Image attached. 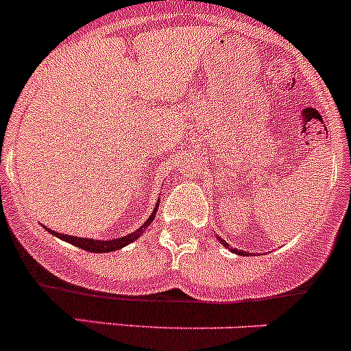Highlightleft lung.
I'll list each match as a JSON object with an SVG mask.
<instances>
[{"label": "left lung", "instance_id": "8db88e82", "mask_svg": "<svg viewBox=\"0 0 351 351\" xmlns=\"http://www.w3.org/2000/svg\"><path fill=\"white\" fill-rule=\"evenodd\" d=\"M217 240H219V242L223 243V245L226 247V249H230L231 252L239 254V256H247V252H243V250H237V249H233V247H230V245H228V242H226V240H223V239H217Z\"/></svg>", "mask_w": 351, "mask_h": 351}]
</instances>
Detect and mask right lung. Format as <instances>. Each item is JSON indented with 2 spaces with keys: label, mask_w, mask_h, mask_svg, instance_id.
<instances>
[{
  "label": "right lung",
  "mask_w": 351,
  "mask_h": 351,
  "mask_svg": "<svg viewBox=\"0 0 351 351\" xmlns=\"http://www.w3.org/2000/svg\"><path fill=\"white\" fill-rule=\"evenodd\" d=\"M156 210H158V205H154L153 212H151L149 217H147V219L144 221L143 226L137 228V230H136V231H132V233L125 234V237H120V239H109V240L83 239V237H73V234H62V233H57V231L48 230L47 226H45V230H47L48 233L53 234V237H57V239L64 240V242L71 243V245L80 247V249H83V250H88V252H95V254H101V252H112V250H118V249H121V247L128 245V243L136 242V240L139 239L141 234L144 233V230H146V228L149 226L151 221L154 219V215H156Z\"/></svg>",
  "instance_id": "obj_1"
}]
</instances>
